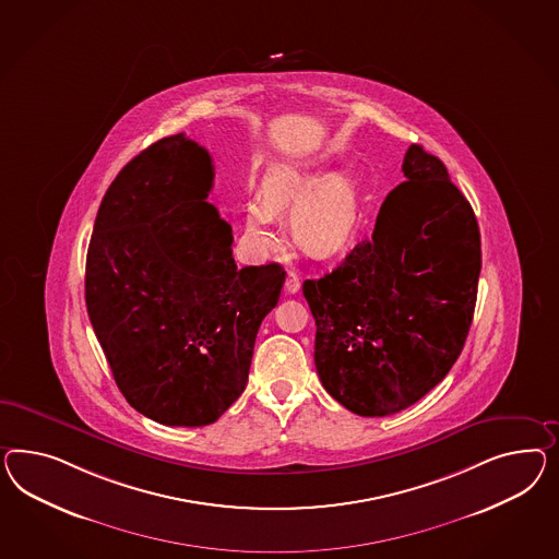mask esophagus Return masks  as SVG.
I'll return each mask as SVG.
<instances>
[{"label":"esophagus","mask_w":559,"mask_h":559,"mask_svg":"<svg viewBox=\"0 0 559 559\" xmlns=\"http://www.w3.org/2000/svg\"><path fill=\"white\" fill-rule=\"evenodd\" d=\"M299 288H301V278H299V274H297V272L288 271L287 281H285V290L290 293V295H295Z\"/></svg>","instance_id":"34e87169"}]
</instances>
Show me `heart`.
Here are the masks:
<instances>
[{"label": "heart", "instance_id": "1", "mask_svg": "<svg viewBox=\"0 0 559 559\" xmlns=\"http://www.w3.org/2000/svg\"><path fill=\"white\" fill-rule=\"evenodd\" d=\"M293 205L290 226L297 240L319 257L344 250L358 226V195L346 177L330 175L318 181L316 175L293 165L272 168L264 179V197L246 205V238L258 248L276 238V212Z\"/></svg>", "mask_w": 559, "mask_h": 559}]
</instances>
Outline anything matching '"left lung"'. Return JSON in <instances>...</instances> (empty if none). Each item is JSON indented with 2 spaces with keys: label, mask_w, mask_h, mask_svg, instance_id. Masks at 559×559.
<instances>
[{
  "label": "left lung",
  "mask_w": 559,
  "mask_h": 559,
  "mask_svg": "<svg viewBox=\"0 0 559 559\" xmlns=\"http://www.w3.org/2000/svg\"><path fill=\"white\" fill-rule=\"evenodd\" d=\"M403 173L407 181L384 199L372 238L302 283L321 384L362 417L411 407L452 370L483 269L476 215L445 165L411 144Z\"/></svg>",
  "instance_id": "8db88e82"
}]
</instances>
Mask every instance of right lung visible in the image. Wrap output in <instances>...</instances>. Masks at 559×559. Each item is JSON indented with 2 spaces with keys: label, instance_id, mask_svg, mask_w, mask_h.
<instances>
[{
  "label": "right lung",
  "instance_id": "add662e5",
  "mask_svg": "<svg viewBox=\"0 0 559 559\" xmlns=\"http://www.w3.org/2000/svg\"><path fill=\"white\" fill-rule=\"evenodd\" d=\"M212 187L195 140L154 142L109 185L87 250L93 332L126 401L163 425H210L243 393L287 274L236 266Z\"/></svg>",
  "mask_w": 559,
  "mask_h": 559
}]
</instances>
